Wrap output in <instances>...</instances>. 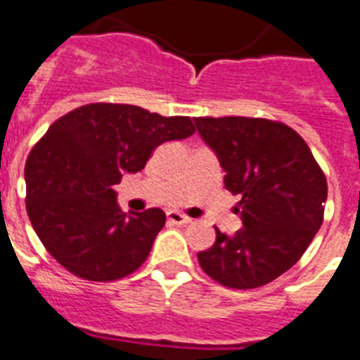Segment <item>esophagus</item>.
Masks as SVG:
<instances>
[{
	"label": "esophagus",
	"mask_w": 360,
	"mask_h": 360,
	"mask_svg": "<svg viewBox=\"0 0 360 360\" xmlns=\"http://www.w3.org/2000/svg\"><path fill=\"white\" fill-rule=\"evenodd\" d=\"M166 218H168V221L170 224H175V226H186V224H190V218L185 214H181V212H177V210H170L168 214H166Z\"/></svg>",
	"instance_id": "1"
}]
</instances>
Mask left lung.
<instances>
[{
  "instance_id": "1",
  "label": "left lung",
  "mask_w": 360,
  "mask_h": 360,
  "mask_svg": "<svg viewBox=\"0 0 360 360\" xmlns=\"http://www.w3.org/2000/svg\"><path fill=\"white\" fill-rule=\"evenodd\" d=\"M216 153L242 227L198 253L207 276L229 288H257L296 264L323 221L327 179L296 131L274 120L194 118Z\"/></svg>"
}]
</instances>
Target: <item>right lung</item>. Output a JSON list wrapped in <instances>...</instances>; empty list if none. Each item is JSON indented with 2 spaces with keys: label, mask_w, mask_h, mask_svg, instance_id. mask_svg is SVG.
<instances>
[{
  "label": "right lung",
  "mask_w": 360,
  "mask_h": 360,
  "mask_svg": "<svg viewBox=\"0 0 360 360\" xmlns=\"http://www.w3.org/2000/svg\"><path fill=\"white\" fill-rule=\"evenodd\" d=\"M188 116L124 103H89L49 125L25 162V209L55 261L86 281H116L150 255L165 227L160 209L125 214L114 185L136 174L157 146L186 139Z\"/></svg>",
  "instance_id": "1"
}]
</instances>
